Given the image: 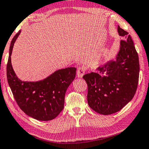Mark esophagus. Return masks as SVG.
Instances as JSON below:
<instances>
[{
  "mask_svg": "<svg viewBox=\"0 0 149 149\" xmlns=\"http://www.w3.org/2000/svg\"><path fill=\"white\" fill-rule=\"evenodd\" d=\"M85 72V69L84 67H79V69L77 70V77L79 78H82L83 77V75Z\"/></svg>",
  "mask_w": 149,
  "mask_h": 149,
  "instance_id": "obj_1",
  "label": "esophagus"
}]
</instances>
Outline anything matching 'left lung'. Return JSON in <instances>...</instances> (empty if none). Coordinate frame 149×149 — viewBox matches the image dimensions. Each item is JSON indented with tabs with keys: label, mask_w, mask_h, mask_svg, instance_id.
<instances>
[{
	"label": "left lung",
	"mask_w": 149,
	"mask_h": 149,
	"mask_svg": "<svg viewBox=\"0 0 149 149\" xmlns=\"http://www.w3.org/2000/svg\"><path fill=\"white\" fill-rule=\"evenodd\" d=\"M123 38L114 59L83 76L88 84V106L97 113L110 115L121 110L135 95L139 76V63L133 41L128 32L118 26Z\"/></svg>",
	"instance_id": "obj_1"
}]
</instances>
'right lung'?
I'll return each instance as SVG.
<instances>
[{
    "label": "right lung",
    "instance_id": "1",
    "mask_svg": "<svg viewBox=\"0 0 149 149\" xmlns=\"http://www.w3.org/2000/svg\"><path fill=\"white\" fill-rule=\"evenodd\" d=\"M21 30L13 38L9 49L7 80L14 99L26 115L40 121L55 119L64 108L66 91L74 80L77 69L67 67L55 70L38 81H23L13 69L11 55Z\"/></svg>",
    "mask_w": 149,
    "mask_h": 149
}]
</instances>
